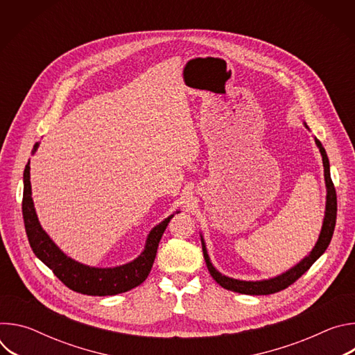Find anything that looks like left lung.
Segmentation results:
<instances>
[{
	"mask_svg": "<svg viewBox=\"0 0 355 355\" xmlns=\"http://www.w3.org/2000/svg\"><path fill=\"white\" fill-rule=\"evenodd\" d=\"M305 126L308 128L306 123H305ZM315 141H316V144L320 150V155H322V159H323L327 196H326V212H324V220H323L322 232H320V236H319V240H318L316 245L311 251V254L303 259L293 268H291L289 271H286V272H284V274H281L275 278H270V279H264V281H240V279H234V278H229L226 275H222L212 266V263L209 260V256H208L205 241L200 236L202 251H204V259H205L207 267H208L212 278L222 288L233 291V292L244 293V295H270V293L279 292V291L288 288L289 285H292L296 279H299L303 274H305L312 267V264L323 254L326 248L329 247V244L331 241V237H333V232H334V226H336V218H337V195H336L334 184H333L331 177H330V164H329L326 150L318 139H315Z\"/></svg>",
	"mask_w": 355,
	"mask_h": 355,
	"instance_id": "obj_1",
	"label": "left lung"
}]
</instances>
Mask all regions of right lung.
<instances>
[{
    "mask_svg": "<svg viewBox=\"0 0 355 355\" xmlns=\"http://www.w3.org/2000/svg\"><path fill=\"white\" fill-rule=\"evenodd\" d=\"M37 146L39 143L35 144L32 153H35ZM29 170L31 167L28 162L24 171L22 198V215L26 236L35 256L52 270L53 274L67 288L84 295L107 296L130 291L140 285L147 278L151 267H153L162 236L174 215L168 216L156 227L151 229V232L147 236L143 252L132 263L114 268L88 267L67 257L42 229L33 208Z\"/></svg>",
    "mask_w": 355,
    "mask_h": 355,
    "instance_id": "1",
    "label": "right lung"
}]
</instances>
